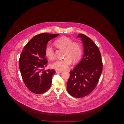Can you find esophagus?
I'll use <instances>...</instances> for the list:
<instances>
[{
    "mask_svg": "<svg viewBox=\"0 0 124 124\" xmlns=\"http://www.w3.org/2000/svg\"><path fill=\"white\" fill-rule=\"evenodd\" d=\"M56 73H61L62 71H58V70H56Z\"/></svg>",
    "mask_w": 124,
    "mask_h": 124,
    "instance_id": "1",
    "label": "esophagus"
}]
</instances>
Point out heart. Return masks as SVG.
Returning <instances> with one entry per match:
<instances>
[{"mask_svg": "<svg viewBox=\"0 0 124 124\" xmlns=\"http://www.w3.org/2000/svg\"><path fill=\"white\" fill-rule=\"evenodd\" d=\"M53 44L58 49H63L64 56L66 57L63 59L57 60L51 64V67L55 70L59 71L67 70L71 65L72 60L76 62L81 57L82 49L80 44L78 42L72 41L70 38L61 37L54 41ZM45 53L49 59L54 58V52L50 46H46Z\"/></svg>", "mask_w": 124, "mask_h": 124, "instance_id": "b5f03b06", "label": "heart"}]
</instances>
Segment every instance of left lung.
<instances>
[{
  "label": "left lung",
  "instance_id": "obj_1",
  "mask_svg": "<svg viewBox=\"0 0 124 124\" xmlns=\"http://www.w3.org/2000/svg\"><path fill=\"white\" fill-rule=\"evenodd\" d=\"M84 46V54L81 61L70 71L67 90L76 98L89 94L96 88L102 71V61L98 46L89 38L78 35Z\"/></svg>",
  "mask_w": 124,
  "mask_h": 124
}]
</instances>
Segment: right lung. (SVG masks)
<instances>
[{"label":"right lung","mask_w":124,"mask_h":124,"mask_svg":"<svg viewBox=\"0 0 124 124\" xmlns=\"http://www.w3.org/2000/svg\"><path fill=\"white\" fill-rule=\"evenodd\" d=\"M59 34L43 33L32 38L24 46L19 60V66L22 79L31 92L41 94L51 86L54 70H44L47 66L45 49L48 41Z\"/></svg>","instance_id":"obj_1"}]
</instances>
